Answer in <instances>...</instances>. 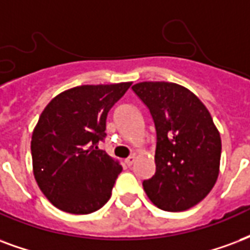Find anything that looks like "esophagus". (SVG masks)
I'll return each instance as SVG.
<instances>
[{"label": "esophagus", "mask_w": 250, "mask_h": 250, "mask_svg": "<svg viewBox=\"0 0 250 250\" xmlns=\"http://www.w3.org/2000/svg\"><path fill=\"white\" fill-rule=\"evenodd\" d=\"M135 159H136L135 158V155H131V156H128L127 159H125V163L127 164V166H128V167H130V166H132V164H134Z\"/></svg>", "instance_id": "esophagus-1"}]
</instances>
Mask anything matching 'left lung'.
I'll return each mask as SVG.
<instances>
[{"label": "left lung", "instance_id": "left-lung-1", "mask_svg": "<svg viewBox=\"0 0 250 250\" xmlns=\"http://www.w3.org/2000/svg\"><path fill=\"white\" fill-rule=\"evenodd\" d=\"M132 90L148 107L156 128V172L143 182L144 191L160 209H189L219 177V130L204 103L184 86L140 82Z\"/></svg>", "mask_w": 250, "mask_h": 250}]
</instances>
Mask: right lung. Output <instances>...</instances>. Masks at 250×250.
Wrapping results in <instances>:
<instances>
[{"label":"right lung","mask_w":250,"mask_h":250,"mask_svg":"<svg viewBox=\"0 0 250 250\" xmlns=\"http://www.w3.org/2000/svg\"><path fill=\"white\" fill-rule=\"evenodd\" d=\"M131 83L77 86L42 111L31 135L33 173L58 209L88 214L110 199L122 166L97 144L106 136L108 111Z\"/></svg>","instance_id":"obj_1"}]
</instances>
